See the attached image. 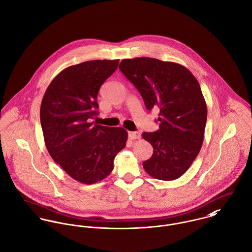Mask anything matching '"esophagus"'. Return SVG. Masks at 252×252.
<instances>
[{
    "label": "esophagus",
    "instance_id": "34e87169",
    "mask_svg": "<svg viewBox=\"0 0 252 252\" xmlns=\"http://www.w3.org/2000/svg\"><path fill=\"white\" fill-rule=\"evenodd\" d=\"M128 137L131 140H139V139H141V133H139V132H128Z\"/></svg>",
    "mask_w": 252,
    "mask_h": 252
}]
</instances>
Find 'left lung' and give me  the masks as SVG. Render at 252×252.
<instances>
[{
  "label": "left lung",
  "instance_id": "8db88e82",
  "mask_svg": "<svg viewBox=\"0 0 252 252\" xmlns=\"http://www.w3.org/2000/svg\"><path fill=\"white\" fill-rule=\"evenodd\" d=\"M119 69L148 110L160 109L159 130L143 134L153 146L152 156L143 163L145 172L156 180L179 179L204 142L208 110L198 80L182 65L149 57L123 59Z\"/></svg>",
  "mask_w": 252,
  "mask_h": 252
}]
</instances>
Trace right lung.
<instances>
[{
    "mask_svg": "<svg viewBox=\"0 0 252 252\" xmlns=\"http://www.w3.org/2000/svg\"><path fill=\"white\" fill-rule=\"evenodd\" d=\"M119 60H92L70 66L48 85L40 105V124L52 159L73 180L92 184L106 179L127 142V131L92 122L102 84Z\"/></svg>",
    "mask_w": 252,
    "mask_h": 252,
    "instance_id": "obj_1",
    "label": "right lung"
}]
</instances>
